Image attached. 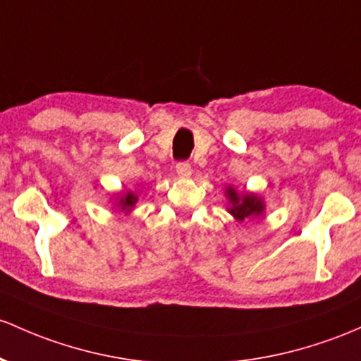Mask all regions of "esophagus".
Returning a JSON list of instances; mask_svg holds the SVG:
<instances>
[{
    "mask_svg": "<svg viewBox=\"0 0 361 361\" xmlns=\"http://www.w3.org/2000/svg\"><path fill=\"white\" fill-rule=\"evenodd\" d=\"M176 173L180 178H190V174H192V166H190V162H178Z\"/></svg>",
    "mask_w": 361,
    "mask_h": 361,
    "instance_id": "1",
    "label": "esophagus"
}]
</instances>
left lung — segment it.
Returning <instances> with one entry per match:
<instances>
[{
	"instance_id": "8db88e82",
	"label": "left lung",
	"mask_w": 361,
	"mask_h": 361,
	"mask_svg": "<svg viewBox=\"0 0 361 361\" xmlns=\"http://www.w3.org/2000/svg\"><path fill=\"white\" fill-rule=\"evenodd\" d=\"M228 207L226 211L233 216L236 223H247L265 216V202L260 195L253 192H238L235 187L228 185L224 190Z\"/></svg>"
}]
</instances>
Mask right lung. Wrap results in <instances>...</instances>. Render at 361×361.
I'll list each match as a JSON object with an SVG mask.
<instances>
[{
    "label": "right lung",
    "mask_w": 361,
    "mask_h": 361,
    "mask_svg": "<svg viewBox=\"0 0 361 361\" xmlns=\"http://www.w3.org/2000/svg\"><path fill=\"white\" fill-rule=\"evenodd\" d=\"M111 204H113V209L120 211L123 214H132L133 209H135V204L138 202V195L132 190H123L120 193H113L109 199Z\"/></svg>",
    "instance_id": "1"
}]
</instances>
